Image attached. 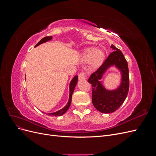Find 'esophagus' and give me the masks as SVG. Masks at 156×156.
Returning <instances> with one entry per match:
<instances>
[{
  "instance_id": "1",
  "label": "esophagus",
  "mask_w": 156,
  "mask_h": 156,
  "mask_svg": "<svg viewBox=\"0 0 156 156\" xmlns=\"http://www.w3.org/2000/svg\"><path fill=\"white\" fill-rule=\"evenodd\" d=\"M78 77H79V80H85L86 79V75L84 72H81V73H79V74L78 75Z\"/></svg>"
}]
</instances>
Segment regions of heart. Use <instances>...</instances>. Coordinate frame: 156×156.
<instances>
[{
    "label": "heart",
    "mask_w": 156,
    "mask_h": 156,
    "mask_svg": "<svg viewBox=\"0 0 156 156\" xmlns=\"http://www.w3.org/2000/svg\"><path fill=\"white\" fill-rule=\"evenodd\" d=\"M105 59V53L101 49L94 48H87L82 56V60L84 62L90 60V65L92 68L99 66Z\"/></svg>",
    "instance_id": "obj_1"
}]
</instances>
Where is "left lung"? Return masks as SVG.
Listing matches in <instances>:
<instances>
[{
  "instance_id": "obj_1",
  "label": "left lung",
  "mask_w": 156,
  "mask_h": 156,
  "mask_svg": "<svg viewBox=\"0 0 156 156\" xmlns=\"http://www.w3.org/2000/svg\"><path fill=\"white\" fill-rule=\"evenodd\" d=\"M114 50L96 72L90 76L88 82L92 87V103L98 111L103 113H111L119 108L126 100L129 91V79L127 62L122 51L112 45ZM115 65L121 72L122 80L120 87L115 91H108L99 81L106 70Z\"/></svg>"
}]
</instances>
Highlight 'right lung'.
<instances>
[{
	"label": "right lung",
	"mask_w": 156,
	"mask_h": 156,
	"mask_svg": "<svg viewBox=\"0 0 156 156\" xmlns=\"http://www.w3.org/2000/svg\"><path fill=\"white\" fill-rule=\"evenodd\" d=\"M52 39V36H46V37H44V38H42L38 43H37L35 47L43 43H45V42L48 41H49ZM77 79H78V76L77 75H76V76H75L72 81H71L70 82V84H69V100H68V102L67 103V105H66L64 108H62V109H60L58 111H56L55 112H53V113H49L48 115L49 116H61V115H63L64 113L68 111V109L69 108V106H70V104H71V102H72V94L73 93V91H74V89H75V86H76V84L77 83Z\"/></svg>",
	"instance_id": "right-lung-1"
}]
</instances>
